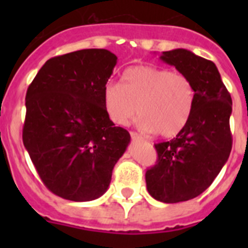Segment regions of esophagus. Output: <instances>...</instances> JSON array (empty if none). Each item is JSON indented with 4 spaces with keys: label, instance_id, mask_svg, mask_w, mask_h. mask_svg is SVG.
Returning a JSON list of instances; mask_svg holds the SVG:
<instances>
[{
    "label": "esophagus",
    "instance_id": "obj_1",
    "mask_svg": "<svg viewBox=\"0 0 248 248\" xmlns=\"http://www.w3.org/2000/svg\"><path fill=\"white\" fill-rule=\"evenodd\" d=\"M130 135H131V138L134 140H141V139H143V136L139 135V134H136V132H134V131L130 132Z\"/></svg>",
    "mask_w": 248,
    "mask_h": 248
}]
</instances>
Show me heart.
Instances as JSON below:
<instances>
[{"label": "heart", "instance_id": "b5f03b06", "mask_svg": "<svg viewBox=\"0 0 248 248\" xmlns=\"http://www.w3.org/2000/svg\"><path fill=\"white\" fill-rule=\"evenodd\" d=\"M194 97L188 76L152 65L127 68L121 83L108 82L103 89V105L113 124H126L138 109V127L166 138L179 134L188 124Z\"/></svg>", "mask_w": 248, "mask_h": 248}]
</instances>
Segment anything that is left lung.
Masks as SVG:
<instances>
[{"label": "left lung", "instance_id": "8db88e82", "mask_svg": "<svg viewBox=\"0 0 248 248\" xmlns=\"http://www.w3.org/2000/svg\"><path fill=\"white\" fill-rule=\"evenodd\" d=\"M159 59L188 76L196 91L188 124L172 140L155 144L158 161L145 173L155 200L177 203L203 193L227 163L232 97L211 60L185 48L163 51Z\"/></svg>", "mask_w": 248, "mask_h": 248}]
</instances>
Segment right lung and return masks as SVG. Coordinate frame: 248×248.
I'll return each mask as SVG.
<instances>
[{
  "label": "right lung",
  "instance_id": "add662e5",
  "mask_svg": "<svg viewBox=\"0 0 248 248\" xmlns=\"http://www.w3.org/2000/svg\"><path fill=\"white\" fill-rule=\"evenodd\" d=\"M117 56L86 48L48 59L25 96L23 143L44 184L64 200L86 202L107 192L130 143L103 105Z\"/></svg>",
  "mask_w": 248,
  "mask_h": 248
}]
</instances>
